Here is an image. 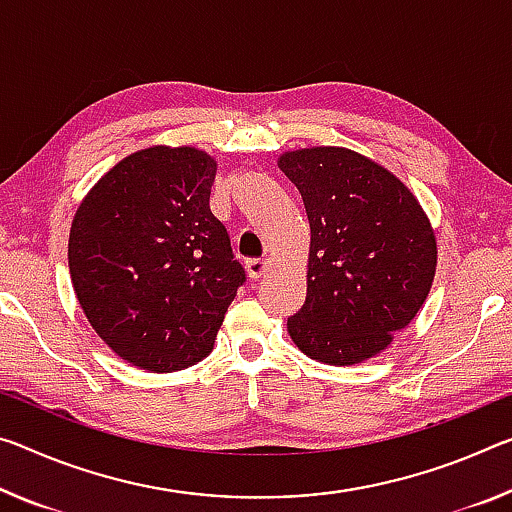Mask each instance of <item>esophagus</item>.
<instances>
[{
	"label": "esophagus",
	"mask_w": 512,
	"mask_h": 512,
	"mask_svg": "<svg viewBox=\"0 0 512 512\" xmlns=\"http://www.w3.org/2000/svg\"><path fill=\"white\" fill-rule=\"evenodd\" d=\"M269 266H271L269 259H248L246 269H248V275H250V278H253V280H259L266 271H269Z\"/></svg>",
	"instance_id": "34e87169"
}]
</instances>
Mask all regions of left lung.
<instances>
[{"label": "left lung", "mask_w": 512, "mask_h": 512, "mask_svg": "<svg viewBox=\"0 0 512 512\" xmlns=\"http://www.w3.org/2000/svg\"><path fill=\"white\" fill-rule=\"evenodd\" d=\"M278 166L303 196L312 232L305 305L289 316V335L312 360H369L431 291V221L399 177L353 150L303 148Z\"/></svg>", "instance_id": "left-lung-1"}]
</instances>
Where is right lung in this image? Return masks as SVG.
I'll use <instances>...</instances> for the list:
<instances>
[{"mask_svg":"<svg viewBox=\"0 0 512 512\" xmlns=\"http://www.w3.org/2000/svg\"><path fill=\"white\" fill-rule=\"evenodd\" d=\"M216 161L154 145L118 161L81 200L68 264L88 323L134 367L170 373L207 358L246 282L209 209Z\"/></svg>","mask_w":512,"mask_h":512,"instance_id":"add662e5","label":"right lung"}]
</instances>
